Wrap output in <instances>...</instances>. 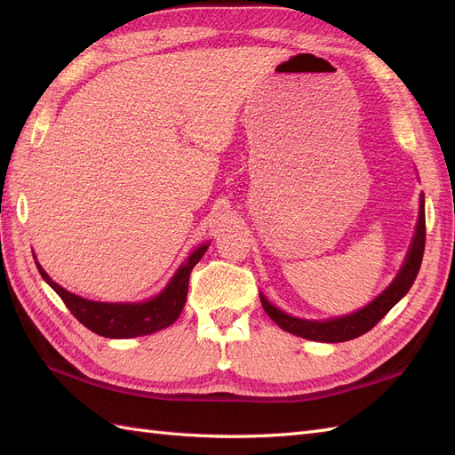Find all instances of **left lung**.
Returning a JSON list of instances; mask_svg holds the SVG:
<instances>
[{
	"instance_id": "obj_1",
	"label": "left lung",
	"mask_w": 455,
	"mask_h": 455,
	"mask_svg": "<svg viewBox=\"0 0 455 455\" xmlns=\"http://www.w3.org/2000/svg\"><path fill=\"white\" fill-rule=\"evenodd\" d=\"M423 251H425V199L421 196L416 235L411 239L404 264L401 271H398L395 281L385 288L374 301H370L366 307L355 311L351 315L334 316V319H328V321H306V319H298V316H292V315H286L279 307H275L273 304H269L264 294H259L261 306H264L266 313L275 323L294 336L313 339V341H324V343L355 339L374 328L383 316L406 296L410 286L414 284L419 273Z\"/></svg>"
}]
</instances>
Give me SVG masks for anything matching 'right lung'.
Here are the masks:
<instances>
[{
  "label": "right lung",
  "mask_w": 455,
  "mask_h": 455,
  "mask_svg": "<svg viewBox=\"0 0 455 455\" xmlns=\"http://www.w3.org/2000/svg\"><path fill=\"white\" fill-rule=\"evenodd\" d=\"M209 249V243L188 258L186 264L178 267L174 277L164 286V291L146 301H132V304H108V301H92L68 292L66 288L54 283L45 269L36 261L44 281L57 292L66 307L72 311L76 319L92 330L94 334L104 338H136L154 334L157 330L171 326L180 316L189 284V273ZM36 258V256H34Z\"/></svg>",
  "instance_id": "add662e5"
}]
</instances>
